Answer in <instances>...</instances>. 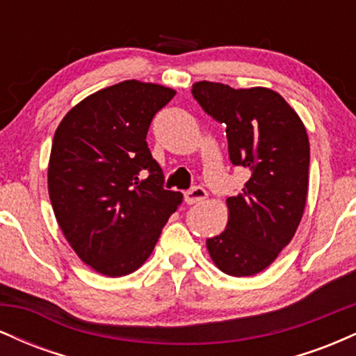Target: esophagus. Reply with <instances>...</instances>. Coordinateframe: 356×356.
I'll return each instance as SVG.
<instances>
[{
  "label": "esophagus",
  "mask_w": 356,
  "mask_h": 356,
  "mask_svg": "<svg viewBox=\"0 0 356 356\" xmlns=\"http://www.w3.org/2000/svg\"><path fill=\"white\" fill-rule=\"evenodd\" d=\"M206 197H207V192L201 186L192 187L191 191H187L186 194H184V199H186L187 204H199V202H202Z\"/></svg>",
  "instance_id": "esophagus-1"
}]
</instances>
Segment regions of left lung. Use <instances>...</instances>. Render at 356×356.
<instances>
[{"instance_id":"left-lung-1","label":"left lung","mask_w":356,"mask_h":356,"mask_svg":"<svg viewBox=\"0 0 356 356\" xmlns=\"http://www.w3.org/2000/svg\"><path fill=\"white\" fill-rule=\"evenodd\" d=\"M192 95L226 124L229 159L251 170L243 192L227 199V226L206 241L220 271L254 276L288 246L308 195L309 140L298 113L271 88H231L197 81Z\"/></svg>"}]
</instances>
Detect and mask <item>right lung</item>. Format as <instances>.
Returning <instances> with one entry per match:
<instances>
[{
  "mask_svg": "<svg viewBox=\"0 0 356 356\" xmlns=\"http://www.w3.org/2000/svg\"><path fill=\"white\" fill-rule=\"evenodd\" d=\"M175 90L125 80L76 104L60 122L48 194L65 239L100 275L134 273L152 254L182 194L164 189L147 147L155 113Z\"/></svg>",
  "mask_w": 356,
  "mask_h": 356,
  "instance_id": "obj_1",
  "label": "right lung"
}]
</instances>
